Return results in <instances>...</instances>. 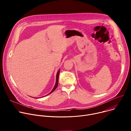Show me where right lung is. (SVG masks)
Wrapping results in <instances>:
<instances>
[{
  "mask_svg": "<svg viewBox=\"0 0 131 131\" xmlns=\"http://www.w3.org/2000/svg\"><path fill=\"white\" fill-rule=\"evenodd\" d=\"M60 70L58 71V73H57V80H56V83H55V86H54V88L53 89V90H52V91L49 93V94H47V95H49V94H51V93H52L56 89H57V88L58 87V81H59V74H60ZM43 97V96H42Z\"/></svg>",
  "mask_w": 131,
  "mask_h": 131,
  "instance_id": "obj_1",
  "label": "right lung"
}]
</instances>
